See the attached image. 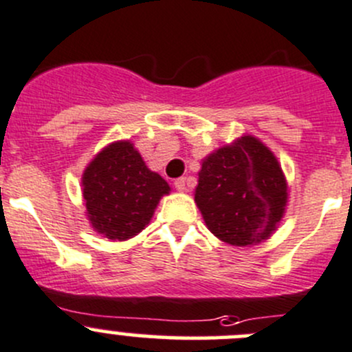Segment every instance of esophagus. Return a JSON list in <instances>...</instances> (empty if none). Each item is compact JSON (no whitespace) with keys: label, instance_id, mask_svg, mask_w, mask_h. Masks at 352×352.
I'll list each match as a JSON object with an SVG mask.
<instances>
[{"label":"esophagus","instance_id":"34e87169","mask_svg":"<svg viewBox=\"0 0 352 352\" xmlns=\"http://www.w3.org/2000/svg\"><path fill=\"white\" fill-rule=\"evenodd\" d=\"M173 186H175V189L179 190V192H186V190H187V177H180V179H177L175 182H173Z\"/></svg>","mask_w":352,"mask_h":352}]
</instances>
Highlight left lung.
I'll list each match as a JSON object with an SVG mask.
<instances>
[{"mask_svg":"<svg viewBox=\"0 0 352 352\" xmlns=\"http://www.w3.org/2000/svg\"><path fill=\"white\" fill-rule=\"evenodd\" d=\"M194 199L212 235L248 247L278 228L287 184L274 153L257 138L242 136L202 160Z\"/></svg>","mask_w":352,"mask_h":352,"instance_id":"1","label":"left lung"}]
</instances>
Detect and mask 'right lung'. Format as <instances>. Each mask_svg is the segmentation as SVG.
Segmentation results:
<instances>
[{
	"label": "right lung",
	"mask_w": 352,
	"mask_h": 352,
	"mask_svg": "<svg viewBox=\"0 0 352 352\" xmlns=\"http://www.w3.org/2000/svg\"><path fill=\"white\" fill-rule=\"evenodd\" d=\"M83 199L97 233L124 242L146 228L170 186L151 172L131 141H116L85 168Z\"/></svg>",
	"instance_id": "right-lung-1"
}]
</instances>
